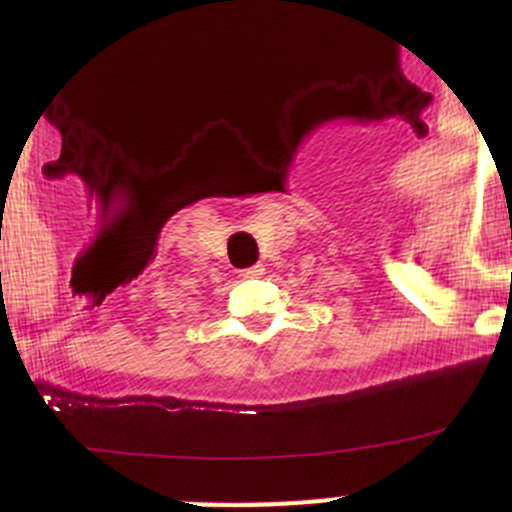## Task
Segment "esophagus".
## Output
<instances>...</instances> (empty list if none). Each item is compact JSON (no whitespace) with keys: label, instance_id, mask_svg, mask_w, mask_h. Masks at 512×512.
I'll return each mask as SVG.
<instances>
[{"label":"esophagus","instance_id":"34e87169","mask_svg":"<svg viewBox=\"0 0 512 512\" xmlns=\"http://www.w3.org/2000/svg\"><path fill=\"white\" fill-rule=\"evenodd\" d=\"M261 274H264V266L261 264H253V266H248V269H243V277L246 279H256V277H261Z\"/></svg>","mask_w":512,"mask_h":512}]
</instances>
